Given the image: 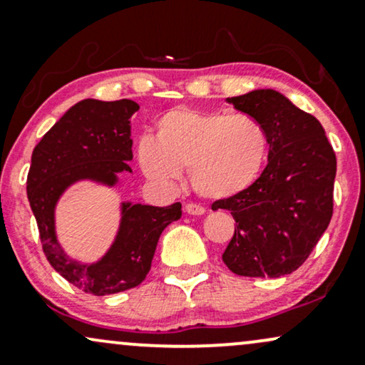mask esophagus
<instances>
[{
  "label": "esophagus",
  "mask_w": 365,
  "mask_h": 365,
  "mask_svg": "<svg viewBox=\"0 0 365 365\" xmlns=\"http://www.w3.org/2000/svg\"><path fill=\"white\" fill-rule=\"evenodd\" d=\"M184 212L187 213V215H203L207 210H205L201 205H196V203H187L186 207H184Z\"/></svg>",
  "instance_id": "1"
}]
</instances>
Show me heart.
<instances>
[{"mask_svg":"<svg viewBox=\"0 0 365 365\" xmlns=\"http://www.w3.org/2000/svg\"><path fill=\"white\" fill-rule=\"evenodd\" d=\"M268 133L250 114L175 107L155 121V136L141 138L138 165L150 181L170 186L187 167L198 195L232 198L255 184L268 157Z\"/></svg>","mask_w":365,"mask_h":365,"instance_id":"obj_1","label":"heart"}]
</instances>
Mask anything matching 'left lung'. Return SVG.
Masks as SVG:
<instances>
[{"instance_id": "obj_1", "label": "left lung", "mask_w": 365, "mask_h": 365, "mask_svg": "<svg viewBox=\"0 0 365 365\" xmlns=\"http://www.w3.org/2000/svg\"><path fill=\"white\" fill-rule=\"evenodd\" d=\"M227 102L263 124L269 152L252 186L212 205L235 220L222 259L241 277L289 275L309 258L331 220L335 152L318 119L277 90H252Z\"/></svg>"}]
</instances>
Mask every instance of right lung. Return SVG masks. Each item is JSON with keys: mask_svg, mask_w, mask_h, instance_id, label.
<instances>
[{"mask_svg": "<svg viewBox=\"0 0 365 365\" xmlns=\"http://www.w3.org/2000/svg\"><path fill=\"white\" fill-rule=\"evenodd\" d=\"M138 109L130 98H85L64 113L32 152L27 196L42 250L59 275L87 294L109 295L140 285L162 230L182 215L181 203L152 207L123 201L114 242L96 263L70 258L58 241L54 212L68 187L80 181L113 187L119 174L131 173V115Z\"/></svg>", "mask_w": 365, "mask_h": 365, "instance_id": "add662e5", "label": "right lung"}]
</instances>
